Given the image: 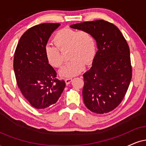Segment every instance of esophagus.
<instances>
[{
	"mask_svg": "<svg viewBox=\"0 0 146 146\" xmlns=\"http://www.w3.org/2000/svg\"><path fill=\"white\" fill-rule=\"evenodd\" d=\"M71 81H72L71 78H68L65 79V82H66V84H69L71 82Z\"/></svg>",
	"mask_w": 146,
	"mask_h": 146,
	"instance_id": "esophagus-1",
	"label": "esophagus"
}]
</instances>
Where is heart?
Listing matches in <instances>:
<instances>
[{
  "mask_svg": "<svg viewBox=\"0 0 146 146\" xmlns=\"http://www.w3.org/2000/svg\"><path fill=\"white\" fill-rule=\"evenodd\" d=\"M53 42L55 45L49 44L45 47L46 59L51 66L61 67L64 60L60 51L68 50V58L71 60L60 70L62 76L71 78L77 75L82 71L84 64L88 65L94 59L96 45L88 31L64 28L56 33Z\"/></svg>",
  "mask_w": 146,
  "mask_h": 146,
  "instance_id": "1",
  "label": "heart"
}]
</instances>
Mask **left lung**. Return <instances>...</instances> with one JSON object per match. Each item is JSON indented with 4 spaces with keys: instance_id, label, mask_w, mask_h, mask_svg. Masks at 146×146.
Listing matches in <instances>:
<instances>
[{
    "instance_id": "obj_1",
    "label": "left lung",
    "mask_w": 146,
    "mask_h": 146,
    "mask_svg": "<svg viewBox=\"0 0 146 146\" xmlns=\"http://www.w3.org/2000/svg\"><path fill=\"white\" fill-rule=\"evenodd\" d=\"M71 27L91 33L98 48L91 68L83 75L84 104L95 113L112 111L123 100L132 78L128 43L115 25L104 20L84 22Z\"/></svg>"
}]
</instances>
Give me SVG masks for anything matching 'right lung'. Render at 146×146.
Listing matches in <instances>:
<instances>
[{
	"label": "right lung",
	"instance_id": "right-lung-1",
	"mask_svg": "<svg viewBox=\"0 0 146 146\" xmlns=\"http://www.w3.org/2000/svg\"><path fill=\"white\" fill-rule=\"evenodd\" d=\"M59 23H43L29 28L20 38L14 58L18 88L30 104L47 109L58 102L65 88L64 80L48 64L45 47Z\"/></svg>",
	"mask_w": 146,
	"mask_h": 146
}]
</instances>
